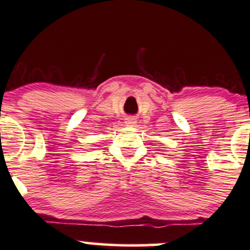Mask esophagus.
<instances>
[{
  "mask_svg": "<svg viewBox=\"0 0 250 250\" xmlns=\"http://www.w3.org/2000/svg\"><path fill=\"white\" fill-rule=\"evenodd\" d=\"M135 123H137V120L133 117H128L125 118V125H130V127H133V125H135Z\"/></svg>",
  "mask_w": 250,
  "mask_h": 250,
  "instance_id": "1",
  "label": "esophagus"
}]
</instances>
